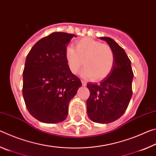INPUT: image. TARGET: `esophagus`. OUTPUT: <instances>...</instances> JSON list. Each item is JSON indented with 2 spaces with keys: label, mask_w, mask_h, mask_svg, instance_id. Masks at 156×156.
Here are the masks:
<instances>
[{
  "label": "esophagus",
  "mask_w": 156,
  "mask_h": 156,
  "mask_svg": "<svg viewBox=\"0 0 156 156\" xmlns=\"http://www.w3.org/2000/svg\"><path fill=\"white\" fill-rule=\"evenodd\" d=\"M81 82H82V84H83V86H86L87 85V83L84 80H81Z\"/></svg>",
  "instance_id": "1"
}]
</instances>
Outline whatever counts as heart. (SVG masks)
<instances>
[{"label":"heart","mask_w":156,"mask_h":156,"mask_svg":"<svg viewBox=\"0 0 156 156\" xmlns=\"http://www.w3.org/2000/svg\"><path fill=\"white\" fill-rule=\"evenodd\" d=\"M65 58L70 70L76 73L82 65L85 67L83 75L94 80L104 79L112 72L115 56L112 49L107 44H102L90 38H83L75 43V49L67 47Z\"/></svg>","instance_id":"obj_1"}]
</instances>
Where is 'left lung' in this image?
Wrapping results in <instances>:
<instances>
[{
    "label": "left lung",
    "mask_w": 156,
    "mask_h": 156,
    "mask_svg": "<svg viewBox=\"0 0 156 156\" xmlns=\"http://www.w3.org/2000/svg\"><path fill=\"white\" fill-rule=\"evenodd\" d=\"M114 53L112 72L100 83H87L90 96L87 100L89 119L107 124L118 120L125 112L132 96L133 73L131 60L122 47L109 37H101Z\"/></svg>",
    "instance_id": "left-lung-1"
}]
</instances>
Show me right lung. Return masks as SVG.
I'll return each instance as SVG.
<instances>
[{"label":"right lung","mask_w":156,"mask_h":156,"mask_svg":"<svg viewBox=\"0 0 156 156\" xmlns=\"http://www.w3.org/2000/svg\"><path fill=\"white\" fill-rule=\"evenodd\" d=\"M73 36L65 32L52 33L37 42L26 58L23 98L28 112L40 122L54 124L65 120L69 102L82 85L65 58L67 47Z\"/></svg>","instance_id":"obj_1"}]
</instances>
